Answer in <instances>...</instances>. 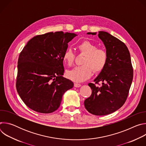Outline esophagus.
<instances>
[{
	"instance_id": "34e87169",
	"label": "esophagus",
	"mask_w": 146,
	"mask_h": 146,
	"mask_svg": "<svg viewBox=\"0 0 146 146\" xmlns=\"http://www.w3.org/2000/svg\"><path fill=\"white\" fill-rule=\"evenodd\" d=\"M74 86L76 88H78V87H80L81 86V85L80 84H78V83H74Z\"/></svg>"
}]
</instances>
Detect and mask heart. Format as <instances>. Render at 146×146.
I'll use <instances>...</instances> for the list:
<instances>
[{
	"label": "heart",
	"instance_id": "obj_1",
	"mask_svg": "<svg viewBox=\"0 0 146 146\" xmlns=\"http://www.w3.org/2000/svg\"><path fill=\"white\" fill-rule=\"evenodd\" d=\"M80 52L86 55L82 62V66L74 68L66 72V77L74 81L81 82L88 79L92 73H99L106 67L108 61V54L103 49L98 48V46L90 41L85 40L77 45ZM75 55L69 48L64 53L62 59L68 66H71L74 63Z\"/></svg>",
	"mask_w": 146,
	"mask_h": 146
}]
</instances>
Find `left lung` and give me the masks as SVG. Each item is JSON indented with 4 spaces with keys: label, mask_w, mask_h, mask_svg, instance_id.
I'll list each match as a JSON object with an SVG mask.
<instances>
[{
    "label": "left lung",
    "mask_w": 146,
    "mask_h": 146,
    "mask_svg": "<svg viewBox=\"0 0 146 146\" xmlns=\"http://www.w3.org/2000/svg\"><path fill=\"white\" fill-rule=\"evenodd\" d=\"M98 37L105 46L108 61L105 69L94 80L96 84L100 81L102 86L88 84L92 94L85 100L84 106L94 115H105L118 110L125 102L133 80V69L130 53L125 44L105 31L98 32Z\"/></svg>",
    "instance_id": "8db88e82"
}]
</instances>
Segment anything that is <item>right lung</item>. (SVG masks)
<instances>
[{
  "mask_svg": "<svg viewBox=\"0 0 146 146\" xmlns=\"http://www.w3.org/2000/svg\"><path fill=\"white\" fill-rule=\"evenodd\" d=\"M76 36L62 31L37 35L20 53L16 88L31 109L44 114L55 111L64 93L73 87V82L62 76V56L68 43Z\"/></svg>",
  "mask_w": 146,
  "mask_h": 146,
  "instance_id": "1",
  "label": "right lung"
}]
</instances>
